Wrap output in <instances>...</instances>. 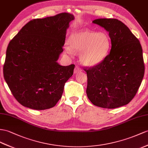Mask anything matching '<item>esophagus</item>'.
Instances as JSON below:
<instances>
[{
	"label": "esophagus",
	"mask_w": 148,
	"mask_h": 148,
	"mask_svg": "<svg viewBox=\"0 0 148 148\" xmlns=\"http://www.w3.org/2000/svg\"><path fill=\"white\" fill-rule=\"evenodd\" d=\"M81 71H82V69L79 66H77L75 68L74 73H79V72H81Z\"/></svg>",
	"instance_id": "obj_1"
}]
</instances>
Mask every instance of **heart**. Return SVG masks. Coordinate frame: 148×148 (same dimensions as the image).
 <instances>
[{"mask_svg": "<svg viewBox=\"0 0 148 148\" xmlns=\"http://www.w3.org/2000/svg\"><path fill=\"white\" fill-rule=\"evenodd\" d=\"M68 43L70 48H66L67 54L80 52L79 57L82 64L94 66L102 63L107 55L110 47L109 36L104 32H96L88 29L72 33Z\"/></svg>", "mask_w": 148, "mask_h": 148, "instance_id": "1", "label": "heart"}]
</instances>
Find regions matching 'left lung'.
I'll return each mask as SVG.
<instances>
[{
    "instance_id": "obj_1",
    "label": "left lung",
    "mask_w": 148,
    "mask_h": 148,
    "mask_svg": "<svg viewBox=\"0 0 148 148\" xmlns=\"http://www.w3.org/2000/svg\"><path fill=\"white\" fill-rule=\"evenodd\" d=\"M93 23L109 32L111 49L102 63L84 68L86 95L96 106L115 109L126 105L136 95L145 74L143 49L130 29L116 19H97Z\"/></svg>"
}]
</instances>
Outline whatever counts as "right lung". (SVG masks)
<instances>
[{
    "mask_svg": "<svg viewBox=\"0 0 148 148\" xmlns=\"http://www.w3.org/2000/svg\"><path fill=\"white\" fill-rule=\"evenodd\" d=\"M71 14L30 21L10 41L3 71L13 96L21 105L35 110L55 106L75 64L57 62L63 51Z\"/></svg>",
    "mask_w": 148,
    "mask_h": 148,
    "instance_id": "obj_1",
    "label": "right lung"
}]
</instances>
